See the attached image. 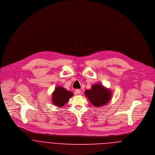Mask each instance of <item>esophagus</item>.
I'll use <instances>...</instances> for the list:
<instances>
[{
    "mask_svg": "<svg viewBox=\"0 0 155 155\" xmlns=\"http://www.w3.org/2000/svg\"><path fill=\"white\" fill-rule=\"evenodd\" d=\"M75 92H76V94H81V89H76Z\"/></svg>",
    "mask_w": 155,
    "mask_h": 155,
    "instance_id": "esophagus-1",
    "label": "esophagus"
}]
</instances>
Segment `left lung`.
Segmentation results:
<instances>
[{
    "label": "left lung",
    "mask_w": 155,
    "mask_h": 155,
    "mask_svg": "<svg viewBox=\"0 0 155 155\" xmlns=\"http://www.w3.org/2000/svg\"><path fill=\"white\" fill-rule=\"evenodd\" d=\"M85 96L95 107H100L106 104L110 100L111 92L110 89L105 88L101 84H95L91 89L85 91Z\"/></svg>",
    "instance_id": "8db88e82"
}]
</instances>
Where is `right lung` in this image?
<instances>
[{
	"label": "right lung",
	"instance_id": "right-lung-1",
	"mask_svg": "<svg viewBox=\"0 0 155 155\" xmlns=\"http://www.w3.org/2000/svg\"><path fill=\"white\" fill-rule=\"evenodd\" d=\"M73 95V92L61 87H57L52 93V101L55 106L61 107L66 104Z\"/></svg>",
	"mask_w": 155,
	"mask_h": 155
}]
</instances>
